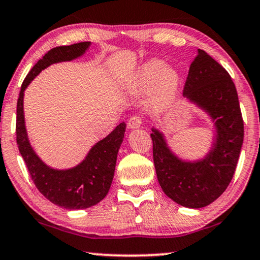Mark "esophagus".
Masks as SVG:
<instances>
[{
  "label": "esophagus",
  "instance_id": "esophagus-1",
  "mask_svg": "<svg viewBox=\"0 0 260 260\" xmlns=\"http://www.w3.org/2000/svg\"><path fill=\"white\" fill-rule=\"evenodd\" d=\"M141 125H142V118L139 117V116H133V117H130L129 121H127V127L131 130L139 129Z\"/></svg>",
  "mask_w": 260,
  "mask_h": 260
}]
</instances>
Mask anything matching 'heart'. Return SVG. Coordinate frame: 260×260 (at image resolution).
<instances>
[{
  "instance_id": "heart-1",
  "label": "heart",
  "mask_w": 260,
  "mask_h": 260,
  "mask_svg": "<svg viewBox=\"0 0 260 260\" xmlns=\"http://www.w3.org/2000/svg\"><path fill=\"white\" fill-rule=\"evenodd\" d=\"M180 84V71L176 67L167 66L159 58L142 63L127 82V86L134 92H150L149 104L155 111L170 107L178 95Z\"/></svg>"
}]
</instances>
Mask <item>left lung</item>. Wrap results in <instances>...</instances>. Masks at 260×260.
Instances as JSON below:
<instances>
[{"label":"left lung","instance_id":"1","mask_svg":"<svg viewBox=\"0 0 260 260\" xmlns=\"http://www.w3.org/2000/svg\"><path fill=\"white\" fill-rule=\"evenodd\" d=\"M183 96L213 123L210 150L199 159H183L172 151L165 135L152 127L153 163L158 183L169 198L185 208L201 209L230 184L242 150L244 123L230 75L201 49L190 66Z\"/></svg>","mask_w":260,"mask_h":260}]
</instances>
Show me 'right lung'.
I'll list each match as a JSON object with an SVG mask.
<instances>
[{"mask_svg":"<svg viewBox=\"0 0 260 260\" xmlns=\"http://www.w3.org/2000/svg\"><path fill=\"white\" fill-rule=\"evenodd\" d=\"M90 44V42H81L49 50L24 78L17 101L16 142L31 179L48 201L68 210L90 208L108 194L114 179L117 153L123 142L126 124L119 123L112 133L97 142L76 167L55 169L44 163L30 144L24 121L23 97L27 86L41 71L55 63L69 62L81 57Z\"/></svg>","mask_w":260,"mask_h":260,"instance_id":"obj_1","label":"right lung"}]
</instances>
